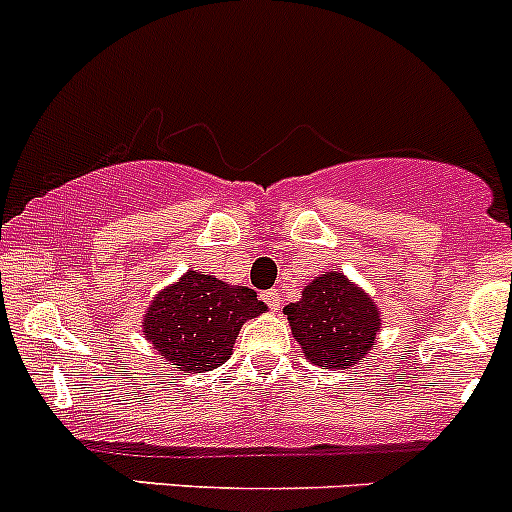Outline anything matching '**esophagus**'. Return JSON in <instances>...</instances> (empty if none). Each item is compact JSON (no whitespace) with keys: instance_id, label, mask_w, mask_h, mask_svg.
Listing matches in <instances>:
<instances>
[{"instance_id":"34e87169","label":"esophagus","mask_w":512,"mask_h":512,"mask_svg":"<svg viewBox=\"0 0 512 512\" xmlns=\"http://www.w3.org/2000/svg\"><path fill=\"white\" fill-rule=\"evenodd\" d=\"M262 299H265V304L270 309H280L282 307V294L277 292V289H267V292H262Z\"/></svg>"}]
</instances>
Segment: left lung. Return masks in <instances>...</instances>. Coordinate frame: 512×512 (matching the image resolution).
<instances>
[{
    "label": "left lung",
    "instance_id": "1",
    "mask_svg": "<svg viewBox=\"0 0 512 512\" xmlns=\"http://www.w3.org/2000/svg\"><path fill=\"white\" fill-rule=\"evenodd\" d=\"M285 314L304 356L332 371L364 359L381 329L374 299L342 272H327L309 282L302 299L287 304Z\"/></svg>",
    "mask_w": 512,
    "mask_h": 512
}]
</instances>
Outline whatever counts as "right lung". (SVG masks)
<instances>
[{
    "instance_id": "right-lung-1",
    "label": "right lung",
    "mask_w": 512,
    "mask_h": 512,
    "mask_svg": "<svg viewBox=\"0 0 512 512\" xmlns=\"http://www.w3.org/2000/svg\"><path fill=\"white\" fill-rule=\"evenodd\" d=\"M262 312L267 304L257 299L255 289L188 270L153 297L143 332L175 371L203 374L230 359L242 324Z\"/></svg>"
}]
</instances>
